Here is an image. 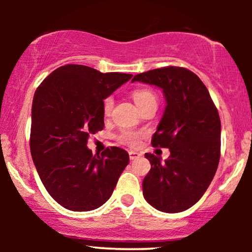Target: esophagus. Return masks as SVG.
I'll list each match as a JSON object with an SVG mask.
<instances>
[{
    "label": "esophagus",
    "instance_id": "1",
    "mask_svg": "<svg viewBox=\"0 0 252 252\" xmlns=\"http://www.w3.org/2000/svg\"><path fill=\"white\" fill-rule=\"evenodd\" d=\"M140 156H141V153L134 152V150H130V152H129V158H130V160H135V158H140Z\"/></svg>",
    "mask_w": 252,
    "mask_h": 252
}]
</instances>
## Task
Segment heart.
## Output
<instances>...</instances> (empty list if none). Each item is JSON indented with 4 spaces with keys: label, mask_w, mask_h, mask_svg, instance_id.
Returning <instances> with one entry per match:
<instances>
[{
    "label": "heart",
    "mask_w": 252,
    "mask_h": 252,
    "mask_svg": "<svg viewBox=\"0 0 252 252\" xmlns=\"http://www.w3.org/2000/svg\"><path fill=\"white\" fill-rule=\"evenodd\" d=\"M131 96L135 104L140 110L146 105H148V104L156 103V100H158L154 92H152L148 89H136L132 91ZM112 106H114V98H105L103 103V111L105 116H109L111 114ZM138 138H140V132L132 131V130H124L122 134L120 135L121 142L128 144V146H136L138 143Z\"/></svg>",
    "instance_id": "obj_1"
}]
</instances>
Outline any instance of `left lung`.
Listing matches in <instances>:
<instances>
[{"label":"left lung","instance_id":"left-lung-1","mask_svg":"<svg viewBox=\"0 0 252 252\" xmlns=\"http://www.w3.org/2000/svg\"><path fill=\"white\" fill-rule=\"evenodd\" d=\"M131 82L161 89L166 108L152 137L169 158L147 153L152 168L142 182L143 196L156 210L178 213L189 209L209 189L220 158V118L200 78L168 66L136 74Z\"/></svg>","mask_w":252,"mask_h":252}]
</instances>
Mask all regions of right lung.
<instances>
[{"label": "right lung", "mask_w": 252, "mask_h": 252, "mask_svg": "<svg viewBox=\"0 0 252 252\" xmlns=\"http://www.w3.org/2000/svg\"><path fill=\"white\" fill-rule=\"evenodd\" d=\"M132 74L84 65L57 68L40 84L32 104L31 154L52 198L85 212L109 200L129 154L118 147L102 155L88 148L90 135L104 128L103 103Z\"/></svg>", "instance_id": "right-lung-1"}]
</instances>
